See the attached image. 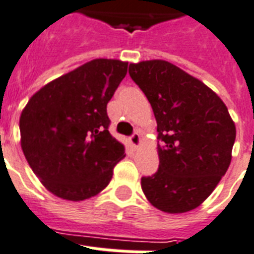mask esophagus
Returning a JSON list of instances; mask_svg holds the SVG:
<instances>
[{
    "label": "esophagus",
    "mask_w": 254,
    "mask_h": 254,
    "mask_svg": "<svg viewBox=\"0 0 254 254\" xmlns=\"http://www.w3.org/2000/svg\"><path fill=\"white\" fill-rule=\"evenodd\" d=\"M130 143L134 147H138V146H139V143H141V135H139L138 131H135V133H133L130 135Z\"/></svg>",
    "instance_id": "34e87169"
}]
</instances>
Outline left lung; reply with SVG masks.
I'll return each mask as SVG.
<instances>
[{
  "label": "left lung",
  "mask_w": 254,
  "mask_h": 254,
  "mask_svg": "<svg viewBox=\"0 0 254 254\" xmlns=\"http://www.w3.org/2000/svg\"><path fill=\"white\" fill-rule=\"evenodd\" d=\"M158 124L159 168L141 179L146 198L164 213L195 209L227 172L236 127L222 99L174 64L129 65Z\"/></svg>",
  "instance_id": "obj_1"
}]
</instances>
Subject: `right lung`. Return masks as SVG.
<instances>
[{"label":"right lung","mask_w":254,"mask_h":254,"mask_svg":"<svg viewBox=\"0 0 254 254\" xmlns=\"http://www.w3.org/2000/svg\"><path fill=\"white\" fill-rule=\"evenodd\" d=\"M127 63L96 59L49 82L28 100L19 120L27 162L51 193L83 201L102 191L125 147L109 133L107 104Z\"/></svg>","instance_id":"1"}]
</instances>
